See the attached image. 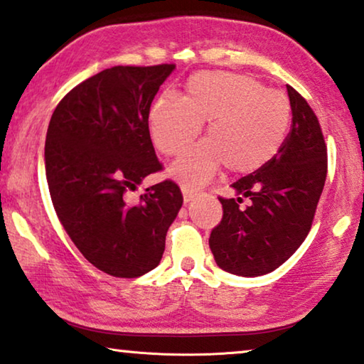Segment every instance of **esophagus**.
Returning a JSON list of instances; mask_svg holds the SVG:
<instances>
[{
  "instance_id": "1",
  "label": "esophagus",
  "mask_w": 364,
  "mask_h": 364,
  "mask_svg": "<svg viewBox=\"0 0 364 364\" xmlns=\"http://www.w3.org/2000/svg\"><path fill=\"white\" fill-rule=\"evenodd\" d=\"M196 196H198V193H194V191H191V189H188V188H183V199H184V203L193 201V199H196Z\"/></svg>"
}]
</instances>
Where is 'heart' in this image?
Here are the masks:
<instances>
[{
    "label": "heart",
    "mask_w": 364,
    "mask_h": 364,
    "mask_svg": "<svg viewBox=\"0 0 364 364\" xmlns=\"http://www.w3.org/2000/svg\"><path fill=\"white\" fill-rule=\"evenodd\" d=\"M291 105L284 92L265 89L257 79L232 73H198L184 87L183 100L163 95L150 109L155 146L176 156L196 140L208 122V141L171 165V175L201 186L226 165L235 175L252 173L272 160L290 129Z\"/></svg>",
    "instance_id": "obj_1"
}]
</instances>
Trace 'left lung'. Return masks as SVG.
I'll return each mask as SVG.
<instances>
[{"instance_id":"left-lung-1","label":"left lung","mask_w":364,"mask_h":364,"mask_svg":"<svg viewBox=\"0 0 364 364\" xmlns=\"http://www.w3.org/2000/svg\"><path fill=\"white\" fill-rule=\"evenodd\" d=\"M291 127L267 165L232 183L235 198H219L223 219L209 235L216 264L257 277L282 265L310 232L326 180V145L320 122L304 97L287 85ZM247 198V207L240 203Z\"/></svg>"}]
</instances>
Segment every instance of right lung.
Instances as JSON below:
<instances>
[{"label": "right lung", "instance_id": "right-lung-1", "mask_svg": "<svg viewBox=\"0 0 364 364\" xmlns=\"http://www.w3.org/2000/svg\"><path fill=\"white\" fill-rule=\"evenodd\" d=\"M175 64L115 65L92 75L55 107L46 135V176L55 214L75 247L102 272L135 279L160 264L183 204L175 181L127 194L163 170L148 115Z\"/></svg>", "mask_w": 364, "mask_h": 364}]
</instances>
